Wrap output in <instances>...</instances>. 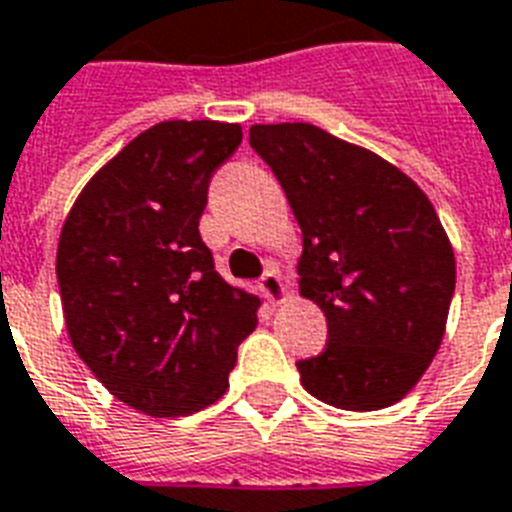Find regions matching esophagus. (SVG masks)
<instances>
[{
    "instance_id": "esophagus-1",
    "label": "esophagus",
    "mask_w": 512,
    "mask_h": 512,
    "mask_svg": "<svg viewBox=\"0 0 512 512\" xmlns=\"http://www.w3.org/2000/svg\"><path fill=\"white\" fill-rule=\"evenodd\" d=\"M259 288L269 304H280V301L285 299V285H283V280H280V272H277L275 264H269L267 272L261 275Z\"/></svg>"
}]
</instances>
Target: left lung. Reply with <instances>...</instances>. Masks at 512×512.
<instances>
[{
  "label": "left lung",
  "instance_id": "left-lung-1",
  "mask_svg": "<svg viewBox=\"0 0 512 512\" xmlns=\"http://www.w3.org/2000/svg\"><path fill=\"white\" fill-rule=\"evenodd\" d=\"M251 149L301 227V296L328 323L326 350L296 360L304 390L344 411L398 403L441 347L457 283L433 202L379 154L307 122L253 125Z\"/></svg>",
  "mask_w": 512,
  "mask_h": 512
}]
</instances>
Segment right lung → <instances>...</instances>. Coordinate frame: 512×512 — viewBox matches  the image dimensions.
Here are the masks:
<instances>
[{"instance_id": "add662e5", "label": "right lung", "mask_w": 512, "mask_h": 512, "mask_svg": "<svg viewBox=\"0 0 512 512\" xmlns=\"http://www.w3.org/2000/svg\"><path fill=\"white\" fill-rule=\"evenodd\" d=\"M240 125L170 120L144 130L79 192L55 275L69 339L114 398L184 417L229 387L261 301L216 272L200 237L208 184Z\"/></svg>"}]
</instances>
